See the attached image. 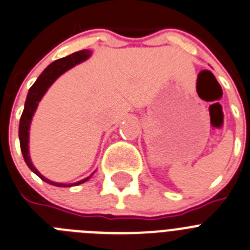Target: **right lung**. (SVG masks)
<instances>
[{"label": "right lung", "instance_id": "obj_1", "mask_svg": "<svg viewBox=\"0 0 250 250\" xmlns=\"http://www.w3.org/2000/svg\"><path fill=\"white\" fill-rule=\"evenodd\" d=\"M92 52L89 49H83V51H80V52H75L72 53V55L67 56V57L60 58V60L55 61L52 63L49 64L43 72H42L40 77L36 80V82L33 83L32 87L28 91V94H27L26 102H24V109L22 112L21 120H20V128H19V137H20V146H21V152L22 156H23L24 162L28 166L31 170L35 173L36 175H38L42 181H44L46 183L52 184V186L56 187H73V186H78V184H82L84 182L88 181L91 178L92 175L94 174V172L92 173L89 177L87 178L82 179V181L75 182V183H58V182H53L49 181L48 178L43 177L41 173L38 172L36 169V167L33 166L32 161H31L30 157V127H31V122H32V117L35 114L36 109L38 107V103L40 101L42 100L46 92L48 91V88L53 84L56 80H57L60 76H62L64 72H67L68 69H71L72 67L77 66V64L82 63L86 60H88L91 57Z\"/></svg>", "mask_w": 250, "mask_h": 250}]
</instances>
